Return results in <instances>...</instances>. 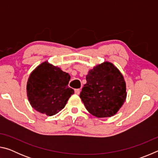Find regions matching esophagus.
Masks as SVG:
<instances>
[{
	"label": "esophagus",
	"mask_w": 158,
	"mask_h": 158,
	"mask_svg": "<svg viewBox=\"0 0 158 158\" xmlns=\"http://www.w3.org/2000/svg\"><path fill=\"white\" fill-rule=\"evenodd\" d=\"M80 91H81V90H80L79 89H75L74 90V92H75V93L77 95H79V93H80Z\"/></svg>",
	"instance_id": "obj_1"
}]
</instances>
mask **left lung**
Listing matches in <instances>:
<instances>
[{
	"mask_svg": "<svg viewBox=\"0 0 158 158\" xmlns=\"http://www.w3.org/2000/svg\"><path fill=\"white\" fill-rule=\"evenodd\" d=\"M86 84L80 93L83 103L89 113L98 118L116 114L126 99V84L116 67L104 62L90 69Z\"/></svg>",
	"mask_w": 158,
	"mask_h": 158,
	"instance_id": "left-lung-1",
	"label": "left lung"
}]
</instances>
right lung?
Wrapping results in <instances>:
<instances>
[{"label": "right lung", "instance_id": "add662e5", "mask_svg": "<svg viewBox=\"0 0 158 158\" xmlns=\"http://www.w3.org/2000/svg\"><path fill=\"white\" fill-rule=\"evenodd\" d=\"M70 76L45 61L32 72L26 90L32 107L47 116L56 114L65 107L74 90L68 86Z\"/></svg>", "mask_w": 158, "mask_h": 158}]
</instances>
